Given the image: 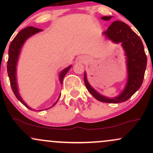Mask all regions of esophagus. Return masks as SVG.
<instances>
[{"label":"esophagus","instance_id":"esophagus-1","mask_svg":"<svg viewBox=\"0 0 153 153\" xmlns=\"http://www.w3.org/2000/svg\"><path fill=\"white\" fill-rule=\"evenodd\" d=\"M87 59H88V58H87V57H80V60L82 62H86Z\"/></svg>","mask_w":153,"mask_h":153}]
</instances>
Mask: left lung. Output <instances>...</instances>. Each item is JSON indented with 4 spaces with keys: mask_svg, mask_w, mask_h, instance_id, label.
<instances>
[{
    "mask_svg": "<svg viewBox=\"0 0 153 153\" xmlns=\"http://www.w3.org/2000/svg\"><path fill=\"white\" fill-rule=\"evenodd\" d=\"M112 16H103L101 19L108 21ZM103 34L116 44L122 43L127 56V82L124 91L114 98H107L95 91L88 82L86 73H84V82L88 91L98 101L104 103H118L124 102L141 87L147 66V56L141 39L130 29L127 24L116 21L111 24Z\"/></svg>",
    "mask_w": 153,
    "mask_h": 153,
    "instance_id": "1",
    "label": "left lung"
}]
</instances>
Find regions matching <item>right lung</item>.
Segmentation results:
<instances>
[{
  "label": "right lung",
  "instance_id": "1",
  "mask_svg": "<svg viewBox=\"0 0 153 153\" xmlns=\"http://www.w3.org/2000/svg\"><path fill=\"white\" fill-rule=\"evenodd\" d=\"M42 31V29H37V28L33 27V26H29V27H26L25 29H22V30L19 31L18 34L15 36V38L13 39V41L11 42V43H10L9 46V50H8V62H7V72H8V77H9L10 83V86H11L12 91H13V94H15L16 97L18 99L19 101H20L24 106H26L28 108H29V109L31 110V108L30 107L28 106V105H26V103L23 101L22 97H21V96L19 95L18 85H17L16 75V65L17 62H18L19 54H20L21 52V49H22L23 45L25 42L26 40L28 38H29L30 36H32V35L36 34V33L40 32V31ZM71 68V65L65 68V69L61 72L60 74H59V82H60L61 84H62L63 78L65 76L67 73H68ZM58 100L59 99L54 103V105H55L56 103H57Z\"/></svg>",
  "mask_w": 153,
  "mask_h": 153
}]
</instances>
